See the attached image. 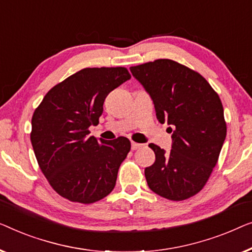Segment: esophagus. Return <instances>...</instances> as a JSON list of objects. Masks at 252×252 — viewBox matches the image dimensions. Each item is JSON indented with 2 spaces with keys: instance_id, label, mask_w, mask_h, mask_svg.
Returning a JSON list of instances; mask_svg holds the SVG:
<instances>
[{
  "instance_id": "obj_1",
  "label": "esophagus",
  "mask_w": 252,
  "mask_h": 252,
  "mask_svg": "<svg viewBox=\"0 0 252 252\" xmlns=\"http://www.w3.org/2000/svg\"><path fill=\"white\" fill-rule=\"evenodd\" d=\"M141 146H143V144H139V143H134V141H132V143H131V148H132L133 151L138 150V148H140Z\"/></svg>"
}]
</instances>
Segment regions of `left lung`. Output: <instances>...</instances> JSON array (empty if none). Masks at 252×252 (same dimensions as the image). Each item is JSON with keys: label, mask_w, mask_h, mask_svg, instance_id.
Wrapping results in <instances>:
<instances>
[{"label": "left lung", "mask_w": 252, "mask_h": 252, "mask_svg": "<svg viewBox=\"0 0 252 252\" xmlns=\"http://www.w3.org/2000/svg\"><path fill=\"white\" fill-rule=\"evenodd\" d=\"M130 70L151 95L158 122L175 129L168 153L148 145L155 153V162L145 169L148 187L171 201L189 198L208 182L225 141L220 98L203 76L173 60L158 59Z\"/></svg>", "instance_id": "left-lung-1"}]
</instances>
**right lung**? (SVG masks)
I'll use <instances>...</instances> for the list:
<instances>
[{
	"mask_svg": "<svg viewBox=\"0 0 252 252\" xmlns=\"http://www.w3.org/2000/svg\"><path fill=\"white\" fill-rule=\"evenodd\" d=\"M125 67L84 68L44 95L32 118L31 141L52 189L72 202L89 204L114 189L130 140L89 136L108 94L130 80Z\"/></svg>",
	"mask_w": 252,
	"mask_h": 252,
	"instance_id": "right-lung-1",
	"label": "right lung"
}]
</instances>
